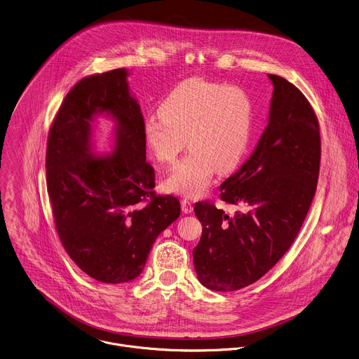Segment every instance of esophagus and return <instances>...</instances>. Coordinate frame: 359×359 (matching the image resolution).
<instances>
[{
    "label": "esophagus",
    "mask_w": 359,
    "mask_h": 359,
    "mask_svg": "<svg viewBox=\"0 0 359 359\" xmlns=\"http://www.w3.org/2000/svg\"><path fill=\"white\" fill-rule=\"evenodd\" d=\"M193 203L190 201V200H187V198H184V200H182V211L184 212V214H191L193 212Z\"/></svg>",
    "instance_id": "1"
}]
</instances>
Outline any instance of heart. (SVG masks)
<instances>
[{"instance_id":"b5f03b06","label":"heart","mask_w":359,"mask_h":359,"mask_svg":"<svg viewBox=\"0 0 359 359\" xmlns=\"http://www.w3.org/2000/svg\"><path fill=\"white\" fill-rule=\"evenodd\" d=\"M254 130V105L245 90L200 77L177 84L159 114L143 123L144 142L163 165L190 154L166 177V191L196 198L211 186L215 170L233 172L245 158Z\"/></svg>"}]
</instances>
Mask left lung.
I'll use <instances>...</instances> for the list:
<instances>
[{"instance_id": "8db88e82", "label": "left lung", "mask_w": 359, "mask_h": 359, "mask_svg": "<svg viewBox=\"0 0 359 359\" xmlns=\"http://www.w3.org/2000/svg\"><path fill=\"white\" fill-rule=\"evenodd\" d=\"M268 77L273 84L268 125L251 156L220 186V198L245 211L229 216L210 203L194 207L203 224L194 268L210 290H240L272 269L295 240L316 191V115L294 84Z\"/></svg>"}]
</instances>
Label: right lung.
<instances>
[{"mask_svg":"<svg viewBox=\"0 0 359 359\" xmlns=\"http://www.w3.org/2000/svg\"><path fill=\"white\" fill-rule=\"evenodd\" d=\"M128 69L93 74L65 97L47 144V190L55 227L73 262L101 283L143 272L156 237L180 216L172 196H155L144 118ZM113 121L108 154L95 148L97 118Z\"/></svg>","mask_w":359,"mask_h":359,"instance_id":"add662e5","label":"right lung"}]
</instances>
